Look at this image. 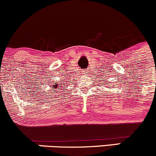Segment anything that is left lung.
Returning <instances> with one entry per match:
<instances>
[{"instance_id":"8db88e82","label":"left lung","mask_w":156,"mask_h":156,"mask_svg":"<svg viewBox=\"0 0 156 156\" xmlns=\"http://www.w3.org/2000/svg\"><path fill=\"white\" fill-rule=\"evenodd\" d=\"M109 83H107V81H105V85H106V87L108 86V87H109V86H111V85H110V82H109ZM107 84H108V85H107ZM102 85H104V83H103V84H102Z\"/></svg>"}]
</instances>
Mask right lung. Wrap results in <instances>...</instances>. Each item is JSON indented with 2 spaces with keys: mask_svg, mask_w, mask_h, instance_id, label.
Returning <instances> with one entry per match:
<instances>
[{
  "mask_svg": "<svg viewBox=\"0 0 156 156\" xmlns=\"http://www.w3.org/2000/svg\"><path fill=\"white\" fill-rule=\"evenodd\" d=\"M60 83H61V82H60ZM62 83H55V85H52V87L54 89H57V90H58V92H59L60 90H61V89L63 88V86H62ZM55 92V91H54ZM52 93H53V92H52Z\"/></svg>",
  "mask_w": 156,
  "mask_h": 156,
  "instance_id": "obj_1",
  "label": "right lung"
}]
</instances>
